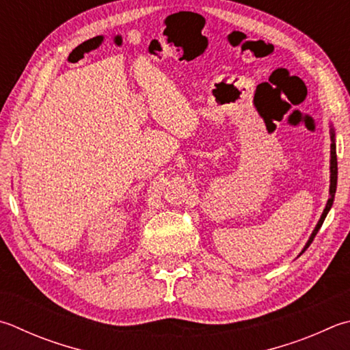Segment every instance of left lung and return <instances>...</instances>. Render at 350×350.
<instances>
[{"label":"left lung","mask_w":350,"mask_h":350,"mask_svg":"<svg viewBox=\"0 0 350 350\" xmlns=\"http://www.w3.org/2000/svg\"><path fill=\"white\" fill-rule=\"evenodd\" d=\"M330 142H332V144H330V187H329V194H330V197H329V200H327V203H326L325 211H323L321 217H320V220H319V224H317L314 232L310 234L308 243H306V246L303 247L301 254L308 250L310 243H312L314 237L317 236V232H319V230H320L321 225H323V221H325L326 215H327V213H329V209L332 208V203H334V197H335V191H336V177H338V167H336V147H335V133H334V129H330Z\"/></svg>","instance_id":"obj_1"}]
</instances>
